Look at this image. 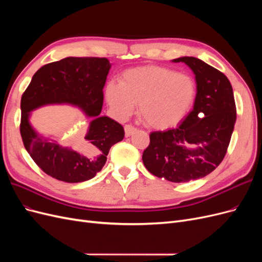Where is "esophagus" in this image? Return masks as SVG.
Returning a JSON list of instances; mask_svg holds the SVG:
<instances>
[{
	"instance_id": "obj_1",
	"label": "esophagus",
	"mask_w": 262,
	"mask_h": 262,
	"mask_svg": "<svg viewBox=\"0 0 262 262\" xmlns=\"http://www.w3.org/2000/svg\"><path fill=\"white\" fill-rule=\"evenodd\" d=\"M136 128L132 124H125L124 125V133H125V137H130L131 134H133L136 132Z\"/></svg>"
}]
</instances>
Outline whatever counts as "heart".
<instances>
[{
	"label": "heart",
	"mask_w": 262,
	"mask_h": 262,
	"mask_svg": "<svg viewBox=\"0 0 262 262\" xmlns=\"http://www.w3.org/2000/svg\"><path fill=\"white\" fill-rule=\"evenodd\" d=\"M195 94L191 76L160 66L126 70L120 83L110 82L105 89L107 104L118 118L130 117L139 104L140 118L153 129L178 123L191 109Z\"/></svg>",
	"instance_id": "obj_1"
}]
</instances>
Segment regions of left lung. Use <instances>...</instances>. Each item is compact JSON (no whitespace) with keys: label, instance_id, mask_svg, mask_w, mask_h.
I'll return each instance as SVG.
<instances>
[{"label":"left lung","instance_id":"left-lung-1","mask_svg":"<svg viewBox=\"0 0 262 262\" xmlns=\"http://www.w3.org/2000/svg\"><path fill=\"white\" fill-rule=\"evenodd\" d=\"M193 71L196 96L193 110L177 128L149 134L142 160L158 178L187 182L209 175L223 161L236 122L231 82L200 59L182 57Z\"/></svg>","mask_w":262,"mask_h":262}]
</instances>
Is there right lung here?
<instances>
[{"label":"right lung","mask_w":262,"mask_h":262,"mask_svg":"<svg viewBox=\"0 0 262 262\" xmlns=\"http://www.w3.org/2000/svg\"><path fill=\"white\" fill-rule=\"evenodd\" d=\"M110 67L107 58L69 57L41 67L31 78L20 100L19 130L24 146L47 175L70 184L92 179L104 167L110 147L122 141V125L100 116ZM49 103L75 104L92 118L76 150L45 139L31 128L29 113Z\"/></svg>","instance_id":"obj_1"}]
</instances>
